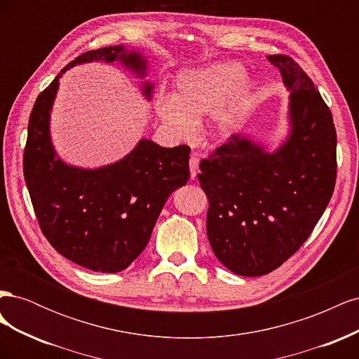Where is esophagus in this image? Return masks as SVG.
<instances>
[{"mask_svg": "<svg viewBox=\"0 0 359 359\" xmlns=\"http://www.w3.org/2000/svg\"><path fill=\"white\" fill-rule=\"evenodd\" d=\"M189 165H190V175L194 180V178L198 177V173H199V158H198L196 154H191Z\"/></svg>", "mask_w": 359, "mask_h": 359, "instance_id": "1", "label": "esophagus"}]
</instances>
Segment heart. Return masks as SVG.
Instances as JSON below:
<instances>
[{"label": "heart", "mask_w": 359, "mask_h": 359, "mask_svg": "<svg viewBox=\"0 0 359 359\" xmlns=\"http://www.w3.org/2000/svg\"><path fill=\"white\" fill-rule=\"evenodd\" d=\"M238 62H214L177 76L173 95H158L154 109L175 139H190L198 123L211 115L208 133L215 142L232 139L245 121L253 102L255 85L244 79Z\"/></svg>", "instance_id": "heart-1"}]
</instances>
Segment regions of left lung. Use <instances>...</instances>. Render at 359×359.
<instances>
[{
  "mask_svg": "<svg viewBox=\"0 0 359 359\" xmlns=\"http://www.w3.org/2000/svg\"><path fill=\"white\" fill-rule=\"evenodd\" d=\"M289 91L287 135L269 151L248 135L201 161L206 235L232 273L265 276L310 236L332 196L337 135L330 107L290 57L271 55Z\"/></svg>",
  "mask_w": 359,
  "mask_h": 359,
  "instance_id": "1",
  "label": "left lung"
}]
</instances>
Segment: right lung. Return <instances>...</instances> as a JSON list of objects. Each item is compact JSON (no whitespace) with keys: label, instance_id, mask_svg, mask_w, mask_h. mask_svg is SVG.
Listing matches in <instances>:
<instances>
[{"label":"right lung","instance_id":"right-lung-1","mask_svg":"<svg viewBox=\"0 0 359 359\" xmlns=\"http://www.w3.org/2000/svg\"><path fill=\"white\" fill-rule=\"evenodd\" d=\"M118 62L140 82L149 102L142 49L127 45L82 53L64 67L32 107L24 177L43 233L60 255L97 273H119L144 252L168 198L186 186L190 148H163L142 137L127 156L100 168L69 165L50 137V114L61 76L85 62Z\"/></svg>","mask_w":359,"mask_h":359}]
</instances>
